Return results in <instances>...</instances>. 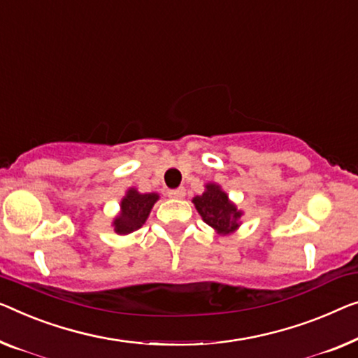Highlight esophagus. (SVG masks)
Masks as SVG:
<instances>
[{"label": "esophagus", "mask_w": 358, "mask_h": 358, "mask_svg": "<svg viewBox=\"0 0 358 358\" xmlns=\"http://www.w3.org/2000/svg\"><path fill=\"white\" fill-rule=\"evenodd\" d=\"M186 194V189L183 186H180L177 189H170L169 191V197H172V199H181V197H185Z\"/></svg>", "instance_id": "34e87169"}]
</instances>
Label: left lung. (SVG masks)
Masks as SVG:
<instances>
[{
    "label": "left lung",
    "instance_id": "left-lung-1",
    "mask_svg": "<svg viewBox=\"0 0 358 358\" xmlns=\"http://www.w3.org/2000/svg\"><path fill=\"white\" fill-rule=\"evenodd\" d=\"M193 202L202 220L218 234H230L238 230L243 212L238 210V207L228 199V194L218 185H206L204 193L196 196Z\"/></svg>",
    "mask_w": 358,
    "mask_h": 358
}]
</instances>
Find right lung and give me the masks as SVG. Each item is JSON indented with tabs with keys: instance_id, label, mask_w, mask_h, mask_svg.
<instances>
[{
	"instance_id": "add662e5",
	"label": "right lung",
	"mask_w": 358,
	"mask_h": 358,
	"mask_svg": "<svg viewBox=\"0 0 358 358\" xmlns=\"http://www.w3.org/2000/svg\"><path fill=\"white\" fill-rule=\"evenodd\" d=\"M159 199L157 193H138L135 188H130L120 202V213L114 218L112 227L117 234H130L145 225L149 212Z\"/></svg>"
}]
</instances>
